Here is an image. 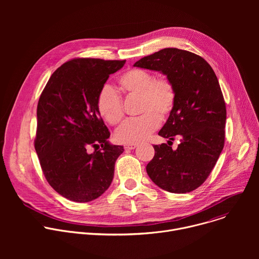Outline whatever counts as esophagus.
I'll return each mask as SVG.
<instances>
[{
  "mask_svg": "<svg viewBox=\"0 0 259 259\" xmlns=\"http://www.w3.org/2000/svg\"><path fill=\"white\" fill-rule=\"evenodd\" d=\"M136 147V144H125L124 145V149L126 151H131V150H134Z\"/></svg>",
  "mask_w": 259,
  "mask_h": 259,
  "instance_id": "obj_1",
  "label": "esophagus"
}]
</instances>
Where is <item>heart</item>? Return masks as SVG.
Wrapping results in <instances>:
<instances>
[{"label":"heart","instance_id":"heart-1","mask_svg":"<svg viewBox=\"0 0 259 259\" xmlns=\"http://www.w3.org/2000/svg\"><path fill=\"white\" fill-rule=\"evenodd\" d=\"M120 91L126 96H137L139 117L126 121L115 133L119 143L137 144L145 140L172 113L176 101L174 84L167 76L155 78L153 72L142 68H129L118 79ZM100 117L109 125H118L124 118L120 95L109 86H103L96 98Z\"/></svg>","mask_w":259,"mask_h":259}]
</instances>
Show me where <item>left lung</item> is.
Listing matches in <instances>:
<instances>
[{
  "mask_svg": "<svg viewBox=\"0 0 259 259\" xmlns=\"http://www.w3.org/2000/svg\"><path fill=\"white\" fill-rule=\"evenodd\" d=\"M134 66L156 70L174 84L176 101L159 135L180 138L154 145L155 156L146 172L157 186L175 194L190 193L204 183L225 145L227 109L217 77L201 56L177 48H165L145 56Z\"/></svg>",
  "mask_w": 259,
  "mask_h": 259,
  "instance_id": "8db88e82",
  "label": "left lung"
}]
</instances>
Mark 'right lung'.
I'll use <instances>...</instances> for the list:
<instances>
[{
    "label": "right lung",
    "instance_id": "right-lung-1",
    "mask_svg": "<svg viewBox=\"0 0 259 259\" xmlns=\"http://www.w3.org/2000/svg\"><path fill=\"white\" fill-rule=\"evenodd\" d=\"M125 62L71 59L52 73L40 96L34 149L48 183L67 200H95L113 181L124 149L108 142L110 133L97 112L96 98L110 73ZM89 147L96 150L92 154Z\"/></svg>",
    "mask_w": 259,
    "mask_h": 259
}]
</instances>
